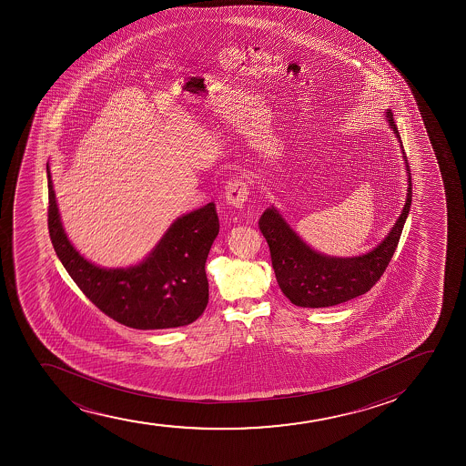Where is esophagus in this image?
I'll return each instance as SVG.
<instances>
[{
  "label": "esophagus",
  "instance_id": "esophagus-1",
  "mask_svg": "<svg viewBox=\"0 0 466 466\" xmlns=\"http://www.w3.org/2000/svg\"><path fill=\"white\" fill-rule=\"evenodd\" d=\"M248 198V187L241 178H235L225 187V202L233 208L241 209Z\"/></svg>",
  "mask_w": 466,
  "mask_h": 466
}]
</instances>
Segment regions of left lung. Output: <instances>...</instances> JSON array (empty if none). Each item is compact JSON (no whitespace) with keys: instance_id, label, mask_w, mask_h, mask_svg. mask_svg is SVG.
Returning <instances> with one entry per match:
<instances>
[{"instance_id":"left-lung-1","label":"left lung","mask_w":466,"mask_h":466,"mask_svg":"<svg viewBox=\"0 0 466 466\" xmlns=\"http://www.w3.org/2000/svg\"><path fill=\"white\" fill-rule=\"evenodd\" d=\"M384 119L401 147L407 194L395 225L370 252L356 257H332L319 252L290 227L277 207L272 205L262 213L259 228L270 248L275 277L283 294L295 306L328 308L364 295L380 279L395 253L412 204V177L391 110H385Z\"/></svg>"}]
</instances>
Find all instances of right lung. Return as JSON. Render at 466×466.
<instances>
[{
	"instance_id": "obj_1",
	"label": "right lung",
	"mask_w": 466,
	"mask_h": 466,
	"mask_svg": "<svg viewBox=\"0 0 466 466\" xmlns=\"http://www.w3.org/2000/svg\"><path fill=\"white\" fill-rule=\"evenodd\" d=\"M48 172V228L54 250L82 292L113 320L135 329L187 327L208 305L205 262L219 219L213 202L182 214L141 261L102 268L88 261L65 231Z\"/></svg>"
}]
</instances>
